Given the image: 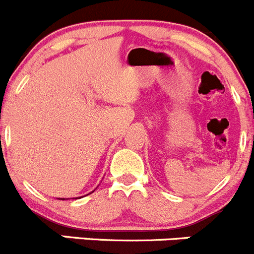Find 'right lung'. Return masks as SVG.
<instances>
[{"label":"right lung","instance_id":"add662e5","mask_svg":"<svg viewBox=\"0 0 254 254\" xmlns=\"http://www.w3.org/2000/svg\"><path fill=\"white\" fill-rule=\"evenodd\" d=\"M63 200H64V199H63Z\"/></svg>","mask_w":254,"mask_h":254}]
</instances>
